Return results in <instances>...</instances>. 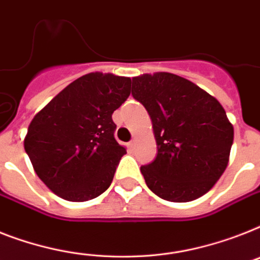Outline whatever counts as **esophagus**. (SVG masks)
Returning <instances> with one entry per match:
<instances>
[{
  "label": "esophagus",
  "mask_w": 260,
  "mask_h": 260,
  "mask_svg": "<svg viewBox=\"0 0 260 260\" xmlns=\"http://www.w3.org/2000/svg\"><path fill=\"white\" fill-rule=\"evenodd\" d=\"M135 145H136V140H135V139H134V140H131L129 143H128V147H129V148H134Z\"/></svg>",
  "instance_id": "1"
}]
</instances>
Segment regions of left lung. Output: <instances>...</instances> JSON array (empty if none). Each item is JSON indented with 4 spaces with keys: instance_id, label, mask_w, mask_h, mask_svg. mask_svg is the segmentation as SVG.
<instances>
[{
    "instance_id": "obj_1",
    "label": "left lung",
    "mask_w": 260,
    "mask_h": 260,
    "mask_svg": "<svg viewBox=\"0 0 260 260\" xmlns=\"http://www.w3.org/2000/svg\"><path fill=\"white\" fill-rule=\"evenodd\" d=\"M132 96L152 120L157 155L140 171L155 195L184 203L210 191L227 168L234 126L215 97L180 76L132 79Z\"/></svg>"
}]
</instances>
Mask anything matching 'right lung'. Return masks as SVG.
Masks as SVG:
<instances>
[{"label":"right lung","mask_w":260,"mask_h":260,"mask_svg":"<svg viewBox=\"0 0 260 260\" xmlns=\"http://www.w3.org/2000/svg\"><path fill=\"white\" fill-rule=\"evenodd\" d=\"M129 93V77L89 73L33 117L25 152L50 191L69 202H86L108 189L126 153L115 139L112 113Z\"/></svg>","instance_id":"right-lung-1"}]
</instances>
